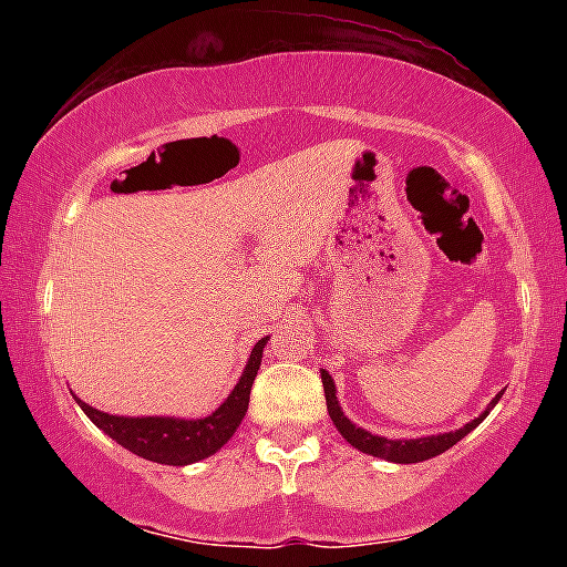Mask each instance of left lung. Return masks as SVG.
Instances as JSON below:
<instances>
[{"instance_id": "left-lung-1", "label": "left lung", "mask_w": 567, "mask_h": 567, "mask_svg": "<svg viewBox=\"0 0 567 567\" xmlns=\"http://www.w3.org/2000/svg\"><path fill=\"white\" fill-rule=\"evenodd\" d=\"M322 386H324V402H328V413L330 419H333L338 432H341V437L347 440L351 447H357V451L375 455V458L394 461V464H419V461L434 458V455L445 453L447 447L455 445V442L464 440L474 426L483 424V419L491 413V408L501 400V394L493 396L491 405H487V410L480 415V419L470 421L466 426L455 429V432L432 434V437H419V440H386V437H379V434L365 432V429H360L357 424H351L347 415H343V410L338 405V396H336V383L330 379L328 370H322Z\"/></svg>"}]
</instances>
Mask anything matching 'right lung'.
<instances>
[{"label": "right lung", "instance_id": "add662e5", "mask_svg": "<svg viewBox=\"0 0 567 567\" xmlns=\"http://www.w3.org/2000/svg\"><path fill=\"white\" fill-rule=\"evenodd\" d=\"M269 338H261L250 351V360L239 375L237 386L231 389V394L226 396V402L216 413L205 415V419H159V415H148V419H127V415H109L103 410L90 408L87 402H80L90 421L97 429H103V434L120 442L122 447H127L130 453L141 455V458L157 461V464L167 466H186L194 461L207 458L226 442L231 440V434L237 432V426L243 424L247 413V402H250V389L256 381L258 368H261V354Z\"/></svg>", "mask_w": 567, "mask_h": 567}]
</instances>
